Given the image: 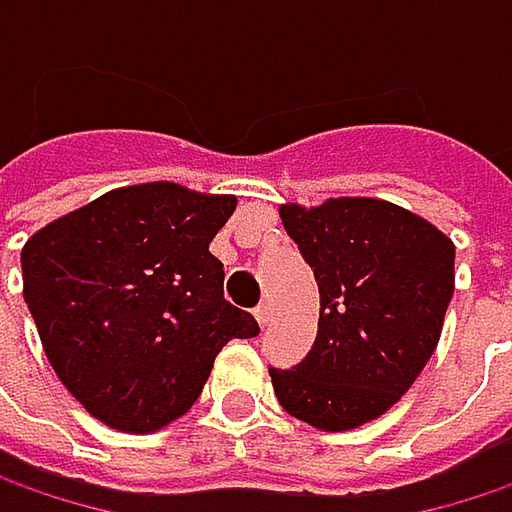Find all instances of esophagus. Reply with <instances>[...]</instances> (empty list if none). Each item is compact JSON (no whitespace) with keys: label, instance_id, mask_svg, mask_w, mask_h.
Returning <instances> with one entry per match:
<instances>
[{"label":"esophagus","instance_id":"esophagus-1","mask_svg":"<svg viewBox=\"0 0 512 512\" xmlns=\"http://www.w3.org/2000/svg\"><path fill=\"white\" fill-rule=\"evenodd\" d=\"M255 317L260 326H266V323H269V317H272V308H269V302H260V305H257Z\"/></svg>","mask_w":512,"mask_h":512}]
</instances>
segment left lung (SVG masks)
<instances>
[{"mask_svg": "<svg viewBox=\"0 0 512 512\" xmlns=\"http://www.w3.org/2000/svg\"><path fill=\"white\" fill-rule=\"evenodd\" d=\"M278 213L314 269L320 323L293 370L269 367L275 397L317 430H353L385 415L433 356L454 296V243L379 198Z\"/></svg>", "mask_w": 512, "mask_h": 512, "instance_id": "left-lung-1", "label": "left lung"}]
</instances>
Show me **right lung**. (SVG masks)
<instances>
[{
	"label": "right lung",
	"mask_w": 512,
	"mask_h": 512,
	"mask_svg": "<svg viewBox=\"0 0 512 512\" xmlns=\"http://www.w3.org/2000/svg\"><path fill=\"white\" fill-rule=\"evenodd\" d=\"M234 195L156 180L124 186L23 246V296L64 388L121 433L186 415L231 338L260 332L225 299L210 255Z\"/></svg>",
	"instance_id": "right-lung-1"
}]
</instances>
